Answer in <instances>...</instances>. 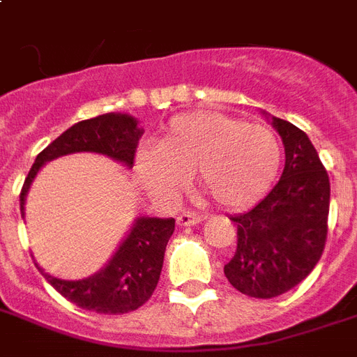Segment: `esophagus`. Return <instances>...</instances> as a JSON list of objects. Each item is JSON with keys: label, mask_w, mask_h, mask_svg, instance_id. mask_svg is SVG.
Wrapping results in <instances>:
<instances>
[{"label": "esophagus", "mask_w": 357, "mask_h": 357, "mask_svg": "<svg viewBox=\"0 0 357 357\" xmlns=\"http://www.w3.org/2000/svg\"><path fill=\"white\" fill-rule=\"evenodd\" d=\"M202 220H204V215H198L195 211H185L178 217V226L187 228V226H195V224L202 222Z\"/></svg>", "instance_id": "obj_1"}]
</instances>
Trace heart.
Returning a JSON list of instances; mask_svg holds the SVG:
<instances>
[{"label":"heart","mask_w":357,"mask_h":357,"mask_svg":"<svg viewBox=\"0 0 357 357\" xmlns=\"http://www.w3.org/2000/svg\"><path fill=\"white\" fill-rule=\"evenodd\" d=\"M280 142L265 126L244 123L215 111L172 119L155 146L139 153L137 168L148 189L176 195L185 176L218 206L241 209L259 200L276 178Z\"/></svg>","instance_id":"heart-1"}]
</instances>
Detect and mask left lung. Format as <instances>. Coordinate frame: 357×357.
Wrapping results in <instances>:
<instances>
[{"label": "left lung", "mask_w": 357, "mask_h": 357, "mask_svg": "<svg viewBox=\"0 0 357 357\" xmlns=\"http://www.w3.org/2000/svg\"><path fill=\"white\" fill-rule=\"evenodd\" d=\"M285 146L280 181L250 211L229 220L237 250L224 274L238 293L274 298L296 287L321 259L328 235L330 179L307 135L272 119Z\"/></svg>", "instance_id": "8db88e82"}]
</instances>
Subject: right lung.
<instances>
[{
  "label": "right lung",
  "mask_w": 357,
  "mask_h": 357,
  "mask_svg": "<svg viewBox=\"0 0 357 357\" xmlns=\"http://www.w3.org/2000/svg\"><path fill=\"white\" fill-rule=\"evenodd\" d=\"M140 135L142 129L129 114L107 113L74 123L36 155L20 192L22 217L31 181L44 162L74 151H94L131 168ZM174 218H137L107 266L85 280L68 282L50 276L40 266L38 271L59 294H63L64 298L81 310L96 311L102 315L129 313L146 304L155 291L161 276L165 250L168 238L174 234Z\"/></svg>",
  "instance_id": "obj_1"
}]
</instances>
